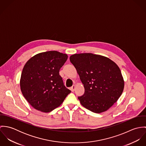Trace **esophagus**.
<instances>
[{
    "label": "esophagus",
    "mask_w": 146,
    "mask_h": 146,
    "mask_svg": "<svg viewBox=\"0 0 146 146\" xmlns=\"http://www.w3.org/2000/svg\"><path fill=\"white\" fill-rule=\"evenodd\" d=\"M75 88H76L75 85H73V86H72L71 87L70 89H71V90L72 92H74L75 90Z\"/></svg>",
    "instance_id": "1"
}]
</instances>
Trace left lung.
<instances>
[{"label":"left lung","mask_w":146,"mask_h":146,"mask_svg":"<svg viewBox=\"0 0 146 146\" xmlns=\"http://www.w3.org/2000/svg\"><path fill=\"white\" fill-rule=\"evenodd\" d=\"M70 60L84 84V94L78 97L83 106L99 113L117 102L123 92L124 81L115 63L92 53L75 54Z\"/></svg>","instance_id":"8db88e82"}]
</instances>
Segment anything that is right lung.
Here are the masks:
<instances>
[{
    "instance_id": "1",
    "label": "right lung",
    "mask_w": 146,
    "mask_h": 146,
    "mask_svg": "<svg viewBox=\"0 0 146 146\" xmlns=\"http://www.w3.org/2000/svg\"><path fill=\"white\" fill-rule=\"evenodd\" d=\"M67 58L66 54L48 51L35 55L25 64L20 79L21 92L36 110L49 112L62 104L71 93L59 74Z\"/></svg>"
}]
</instances>
